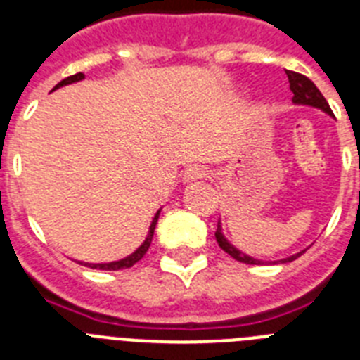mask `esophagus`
Here are the masks:
<instances>
[{
  "label": "esophagus",
  "instance_id": "esophagus-1",
  "mask_svg": "<svg viewBox=\"0 0 360 360\" xmlns=\"http://www.w3.org/2000/svg\"><path fill=\"white\" fill-rule=\"evenodd\" d=\"M209 174L207 167H203V165H189L186 169V173H184V180L186 182H193V180H198V178H205Z\"/></svg>",
  "mask_w": 360,
  "mask_h": 360
}]
</instances>
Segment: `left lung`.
<instances>
[{
	"mask_svg": "<svg viewBox=\"0 0 360 360\" xmlns=\"http://www.w3.org/2000/svg\"><path fill=\"white\" fill-rule=\"evenodd\" d=\"M287 77H288V82H290L292 94H294L292 101H294L295 104H304V106L317 108V110L332 115V110H330L326 98L323 97V94L317 90V86L314 84L310 79L304 77V75H301V73L297 72H292V70H287ZM214 236L219 247H221L229 256L234 257L236 262L247 263V265H263V263H272V265H276V263H288V262H294L295 257H299L304 252V250H301V252L294 254V256L290 257H285V259H279V262H262V259H256V257L252 256H247V254H243L241 250H238L234 245L229 243L227 238H225L224 232H221V225H219V221H218V229H216Z\"/></svg>",
	"mask_w": 360,
	"mask_h": 360,
	"instance_id": "obj_1",
	"label": "left lung"
}]
</instances>
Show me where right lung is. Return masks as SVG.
Wrapping results in <instances>:
<instances>
[{
    "label": "right lung",
    "mask_w": 360,
    "mask_h": 360,
    "mask_svg": "<svg viewBox=\"0 0 360 360\" xmlns=\"http://www.w3.org/2000/svg\"><path fill=\"white\" fill-rule=\"evenodd\" d=\"M84 79V73H75V75H70V77L63 79L59 84L53 88V90H57V88H61V86H66V84H72V82H77V81H82ZM52 90V91H53ZM158 216H160V211H157V214H155V218H153L151 225H149V232L148 236H146L144 243L139 247V249L135 250L133 254H129V256H126L124 259H119V262H111V263H82L79 262L81 265L84 266H90V269H97V270H122V269H129V266L135 265L136 262H141L142 257H144V254L148 252L149 245H151V240H153V232H155V227H157V221H158Z\"/></svg>",
    "instance_id": "right-lung-1"
}]
</instances>
